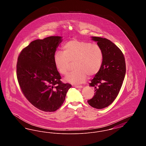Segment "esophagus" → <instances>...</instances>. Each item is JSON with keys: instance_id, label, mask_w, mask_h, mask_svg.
Returning a JSON list of instances; mask_svg holds the SVG:
<instances>
[{"instance_id": "34e87169", "label": "esophagus", "mask_w": 146, "mask_h": 146, "mask_svg": "<svg viewBox=\"0 0 146 146\" xmlns=\"http://www.w3.org/2000/svg\"><path fill=\"white\" fill-rule=\"evenodd\" d=\"M74 86L76 88H78V89H81V88H83V86L82 85H74Z\"/></svg>"}]
</instances>
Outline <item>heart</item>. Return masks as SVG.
Returning a JSON list of instances; mask_svg holds the SVG:
<instances>
[{"label": "heart", "mask_w": 146, "mask_h": 146, "mask_svg": "<svg viewBox=\"0 0 146 146\" xmlns=\"http://www.w3.org/2000/svg\"><path fill=\"white\" fill-rule=\"evenodd\" d=\"M62 52H56L54 56L56 68L62 75H66L70 63L75 69L66 79L72 84L82 83L87 76L96 75L102 67L104 51L100 45L90 42L73 39L66 42Z\"/></svg>", "instance_id": "b5f03b06"}]
</instances>
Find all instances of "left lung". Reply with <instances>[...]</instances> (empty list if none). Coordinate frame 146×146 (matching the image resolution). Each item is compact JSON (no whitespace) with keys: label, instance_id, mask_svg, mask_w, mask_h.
Returning <instances> with one entry per match:
<instances>
[{"label":"left lung","instance_id":"8db88e82","mask_svg":"<svg viewBox=\"0 0 146 146\" xmlns=\"http://www.w3.org/2000/svg\"><path fill=\"white\" fill-rule=\"evenodd\" d=\"M92 39L101 46L104 57L101 70L89 84L95 93L88 102L94 108L102 109L114 101L121 88L126 73L125 58L120 49L110 40L97 36Z\"/></svg>","mask_w":146,"mask_h":146}]
</instances>
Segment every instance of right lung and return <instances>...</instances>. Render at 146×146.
I'll use <instances>...</instances> for the list:
<instances>
[{
	"mask_svg": "<svg viewBox=\"0 0 146 146\" xmlns=\"http://www.w3.org/2000/svg\"><path fill=\"white\" fill-rule=\"evenodd\" d=\"M62 37L36 39L22 49L18 57L16 74L21 91L36 108L56 111L63 104L72 85L63 83L54 56Z\"/></svg>",
	"mask_w": 146,
	"mask_h": 146,
	"instance_id": "1",
	"label": "right lung"
}]
</instances>
